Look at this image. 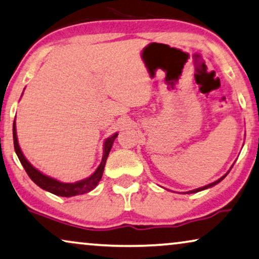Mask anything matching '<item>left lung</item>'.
I'll return each instance as SVG.
<instances>
[{"instance_id":"1","label":"left lung","mask_w":259,"mask_h":259,"mask_svg":"<svg viewBox=\"0 0 259 259\" xmlns=\"http://www.w3.org/2000/svg\"><path fill=\"white\" fill-rule=\"evenodd\" d=\"M231 168H232V166H231ZM230 172V171H229ZM228 172V173H229ZM228 173H226V175H224L222 177V178H219L218 180H215V182H213V183H211V184H208V185H205V186H203V187H199V189H196V190H192V191H189V192H186V193H196V192H199V191H203V190H206V189H210V187H212V186H214V185H217L218 183H221L223 179L225 178L226 176H228Z\"/></svg>"}]
</instances>
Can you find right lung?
Wrapping results in <instances>:
<instances>
[{"label": "right lung", "mask_w": 259, "mask_h": 259, "mask_svg": "<svg viewBox=\"0 0 259 259\" xmlns=\"http://www.w3.org/2000/svg\"><path fill=\"white\" fill-rule=\"evenodd\" d=\"M116 137H118V133L113 134L112 137H109L105 140L102 160L100 162V165L98 166V168L95 169V172L93 173V175L90 176L86 179L79 180V182H75V183H61V182H59V180L51 178V177L44 175V173L38 171L37 168H35L34 166L27 160V158L24 157L22 151H21L19 141H17L15 120H14V123H13L14 147H15V152H16L17 157H19L21 164H22V166H23V168L26 169L27 175L29 176V178L33 180V182L36 184L37 186H40L42 190H46V191H48V192L55 194V196H61V197L79 196V194L90 192V191H92L97 187L99 182L101 180L102 173H104V168L106 165V160H107L109 152H111L112 145H113V143H114Z\"/></svg>", "instance_id": "add662e5"}]
</instances>
